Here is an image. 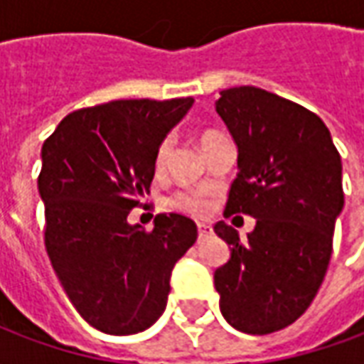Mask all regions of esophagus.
I'll return each mask as SVG.
<instances>
[{
    "label": "esophagus",
    "instance_id": "1",
    "mask_svg": "<svg viewBox=\"0 0 364 364\" xmlns=\"http://www.w3.org/2000/svg\"><path fill=\"white\" fill-rule=\"evenodd\" d=\"M197 228H198V236H200V237L208 236V234H210V232H213V228H210V226H208V224H203V222H198V224H197Z\"/></svg>",
    "mask_w": 364,
    "mask_h": 364
}]
</instances>
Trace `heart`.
<instances>
[{
  "label": "heart",
  "instance_id": "heart-1",
  "mask_svg": "<svg viewBox=\"0 0 364 364\" xmlns=\"http://www.w3.org/2000/svg\"><path fill=\"white\" fill-rule=\"evenodd\" d=\"M220 136L222 134H218V132H210V130L198 136V144H200L203 151H205V148H208L216 138H220ZM169 154H171V138H166L164 142L159 144L158 151H156V161H154L156 171H161V169L166 167ZM171 205H173L177 210H181V213L187 214H205L206 210V203L198 197V195H195V193H179V195L171 200Z\"/></svg>",
  "mask_w": 364,
  "mask_h": 364
}]
</instances>
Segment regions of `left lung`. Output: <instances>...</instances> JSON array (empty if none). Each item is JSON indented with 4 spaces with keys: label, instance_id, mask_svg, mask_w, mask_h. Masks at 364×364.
Returning <instances> with one entry per match:
<instances>
[{
    "label": "left lung",
    "instance_id": "1",
    "mask_svg": "<svg viewBox=\"0 0 364 364\" xmlns=\"http://www.w3.org/2000/svg\"><path fill=\"white\" fill-rule=\"evenodd\" d=\"M216 112L237 146L224 216L250 214L255 228L242 242L214 224L230 245L214 287L232 328L265 336L296 321L326 277L343 210L341 156L318 114L259 87L220 91Z\"/></svg>",
    "mask_w": 364,
    "mask_h": 364
}]
</instances>
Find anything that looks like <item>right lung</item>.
I'll use <instances>...</instances> for the list:
<instances>
[{"instance_id": "right-lung-1", "label": "right lung", "mask_w": 364, "mask_h": 364, "mask_svg": "<svg viewBox=\"0 0 364 364\" xmlns=\"http://www.w3.org/2000/svg\"><path fill=\"white\" fill-rule=\"evenodd\" d=\"M193 97L122 99L70 112L43 144L38 195L52 269L77 314L111 336H132L164 314L175 263L197 240L183 214L130 224L156 173V151Z\"/></svg>"}]
</instances>
